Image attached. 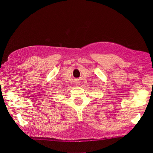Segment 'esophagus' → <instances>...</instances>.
I'll list each match as a JSON object with an SVG mask.
<instances>
[{"label": "esophagus", "instance_id": "esophagus-1", "mask_svg": "<svg viewBox=\"0 0 153 153\" xmlns=\"http://www.w3.org/2000/svg\"><path fill=\"white\" fill-rule=\"evenodd\" d=\"M80 79H76V80H75V84H76V85H78V84H80Z\"/></svg>", "mask_w": 153, "mask_h": 153}]
</instances>
